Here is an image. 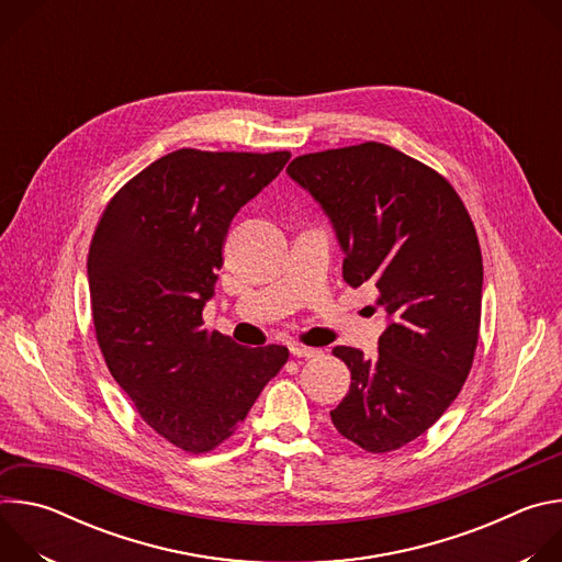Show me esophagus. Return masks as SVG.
<instances>
[{"mask_svg":"<svg viewBox=\"0 0 562 562\" xmlns=\"http://www.w3.org/2000/svg\"><path fill=\"white\" fill-rule=\"evenodd\" d=\"M289 349H291V353H293L295 358H315V356L319 353L317 349H313V347H304V345H291Z\"/></svg>","mask_w":562,"mask_h":562,"instance_id":"esophagus-1","label":"esophagus"}]
</instances>
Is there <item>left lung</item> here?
I'll return each mask as SVG.
<instances>
[{
  "label": "left lung",
  "mask_w": 562,
  "mask_h": 562,
  "mask_svg": "<svg viewBox=\"0 0 562 562\" xmlns=\"http://www.w3.org/2000/svg\"><path fill=\"white\" fill-rule=\"evenodd\" d=\"M286 171L331 217L345 282L371 284L389 315L375 358L334 349L351 386L331 420L369 453L395 451L447 412L471 371L483 302L475 226L445 176L380 142L306 153Z\"/></svg>",
  "instance_id": "1"
}]
</instances>
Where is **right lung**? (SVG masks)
<instances>
[{
	"instance_id": "right-lung-1",
	"label": "right lung",
	"mask_w": 562,
	"mask_h": 562,
	"mask_svg": "<svg viewBox=\"0 0 562 562\" xmlns=\"http://www.w3.org/2000/svg\"><path fill=\"white\" fill-rule=\"evenodd\" d=\"M289 157L173 150L131 178L95 226L89 289L104 362L142 420L187 453L228 440L289 360L282 345L239 347L202 319L233 215Z\"/></svg>"
}]
</instances>
